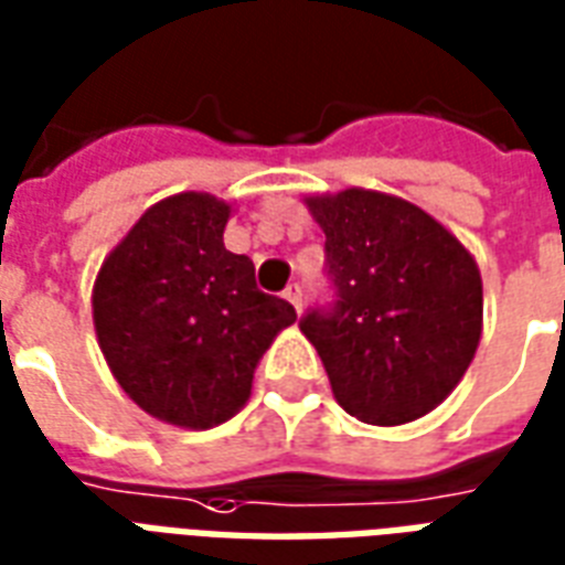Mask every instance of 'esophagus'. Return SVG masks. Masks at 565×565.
Masks as SVG:
<instances>
[{"label": "esophagus", "mask_w": 565, "mask_h": 565, "mask_svg": "<svg viewBox=\"0 0 565 565\" xmlns=\"http://www.w3.org/2000/svg\"><path fill=\"white\" fill-rule=\"evenodd\" d=\"M282 298L288 300V303H291V307H295V310H303V288L298 286V282H291V286L286 288V291H282Z\"/></svg>", "instance_id": "obj_1"}]
</instances>
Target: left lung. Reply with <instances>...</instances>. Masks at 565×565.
<instances>
[{"mask_svg":"<svg viewBox=\"0 0 565 565\" xmlns=\"http://www.w3.org/2000/svg\"><path fill=\"white\" fill-rule=\"evenodd\" d=\"M324 232L333 298L300 316L337 403L367 424L430 413L467 373L481 337L472 255L403 198L345 189L307 198Z\"/></svg>","mask_w":565,"mask_h":565,"instance_id":"left-lung-1","label":"left lung"}]
</instances>
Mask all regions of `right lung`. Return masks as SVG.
I'll return each instance as SVG.
<instances>
[{
	"label": "right lung",
	"mask_w": 565,
	"mask_h": 565,
	"mask_svg": "<svg viewBox=\"0 0 565 565\" xmlns=\"http://www.w3.org/2000/svg\"><path fill=\"white\" fill-rule=\"evenodd\" d=\"M232 207L204 192L164 198L105 258L93 288L98 345L122 391L177 427L228 422L249 401L258 358L295 307L255 286L225 249Z\"/></svg>",
	"instance_id": "add662e5"
}]
</instances>
